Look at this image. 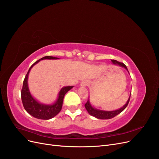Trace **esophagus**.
Here are the masks:
<instances>
[{
  "label": "esophagus",
  "mask_w": 159,
  "mask_h": 159,
  "mask_svg": "<svg viewBox=\"0 0 159 159\" xmlns=\"http://www.w3.org/2000/svg\"><path fill=\"white\" fill-rule=\"evenodd\" d=\"M88 83L87 82V81H83L82 83H81V85H88Z\"/></svg>",
  "instance_id": "1"
}]
</instances>
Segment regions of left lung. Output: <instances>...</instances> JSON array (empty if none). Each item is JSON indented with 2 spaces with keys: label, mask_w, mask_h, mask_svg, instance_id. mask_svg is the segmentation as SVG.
Instances as JSON below:
<instances>
[{
  "label": "left lung",
  "mask_w": 159,
  "mask_h": 159,
  "mask_svg": "<svg viewBox=\"0 0 159 159\" xmlns=\"http://www.w3.org/2000/svg\"><path fill=\"white\" fill-rule=\"evenodd\" d=\"M111 61L114 64L119 65L120 66L123 67V68H125L128 71L127 66L123 63H121V62H119L115 60H111ZM128 72H129V71H128ZM130 98H131V94H130L129 99L127 100V103L125 104V105H123V106L121 108H120L119 109L115 110V111H102V110H99L98 109L93 108L91 105L89 99L88 100L87 103L85 104V107L86 109H87L89 114H90L91 115H92V116H93L96 118L99 119H111V118L115 117L116 115H117L120 113H121L127 107V106L128 105V103L129 102Z\"/></svg>",
  "instance_id": "obj_1"
}]
</instances>
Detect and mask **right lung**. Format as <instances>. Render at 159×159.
<instances>
[{
  "label": "right lung",
  "instance_id": "1",
  "mask_svg": "<svg viewBox=\"0 0 159 159\" xmlns=\"http://www.w3.org/2000/svg\"><path fill=\"white\" fill-rule=\"evenodd\" d=\"M57 60L59 59L58 57H52V56H45L42 58L38 60L34 63L28 70L26 74L25 78L23 81V85L21 90V99L23 106L25 107L26 111L31 115L34 117L48 120L55 117L56 115L58 114L61 109L62 104H63V100L65 94L70 90L73 86H66V87L62 88L58 94L56 102L52 105H46L40 103L34 98L30 93L29 89L28 86V74L32 67L36 64L38 61L42 60Z\"/></svg>",
  "mask_w": 159,
  "mask_h": 159
}]
</instances>
